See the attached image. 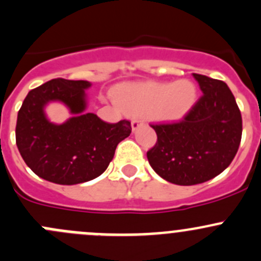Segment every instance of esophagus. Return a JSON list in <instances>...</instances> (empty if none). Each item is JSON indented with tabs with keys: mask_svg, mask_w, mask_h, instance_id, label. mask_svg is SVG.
<instances>
[{
	"mask_svg": "<svg viewBox=\"0 0 261 261\" xmlns=\"http://www.w3.org/2000/svg\"><path fill=\"white\" fill-rule=\"evenodd\" d=\"M143 123H144L143 121L138 120V118H136V120H133V122H131V128H133V131H136L141 125H143Z\"/></svg>",
	"mask_w": 261,
	"mask_h": 261,
	"instance_id": "obj_1",
	"label": "esophagus"
}]
</instances>
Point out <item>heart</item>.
<instances>
[{"mask_svg": "<svg viewBox=\"0 0 261 261\" xmlns=\"http://www.w3.org/2000/svg\"><path fill=\"white\" fill-rule=\"evenodd\" d=\"M197 97V86L189 80L130 83L115 91L116 101L127 114L152 115L163 121L183 118L193 109Z\"/></svg>", "mask_w": 261, "mask_h": 261, "instance_id": "obj_1", "label": "heart"}]
</instances>
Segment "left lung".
<instances>
[{"label": "left lung", "instance_id": "obj_1", "mask_svg": "<svg viewBox=\"0 0 261 261\" xmlns=\"http://www.w3.org/2000/svg\"><path fill=\"white\" fill-rule=\"evenodd\" d=\"M202 97L179 122L150 125L158 136L146 152L152 169L178 186H194L221 174L235 158L243 118L222 81L193 73Z\"/></svg>", "mask_w": 261, "mask_h": 261}]
</instances>
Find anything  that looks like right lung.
Masks as SVG:
<instances>
[{"instance_id": "right-lung-1", "label": "right lung", "mask_w": 261, "mask_h": 261, "mask_svg": "<svg viewBox=\"0 0 261 261\" xmlns=\"http://www.w3.org/2000/svg\"><path fill=\"white\" fill-rule=\"evenodd\" d=\"M87 81L57 78L31 89L17 115L16 145L23 162L43 179L72 186L99 177L114 159L118 143L131 134V122L102 121L87 114ZM64 103L73 117L62 125L46 118L43 107Z\"/></svg>"}]
</instances>
